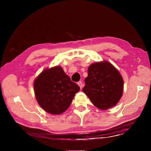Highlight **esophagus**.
Masks as SVG:
<instances>
[{"instance_id": "34e87169", "label": "esophagus", "mask_w": 151, "mask_h": 151, "mask_svg": "<svg viewBox=\"0 0 151 151\" xmlns=\"http://www.w3.org/2000/svg\"><path fill=\"white\" fill-rule=\"evenodd\" d=\"M77 84H78V86L80 87V88L82 89V88H83V83H82L81 81H79L77 83Z\"/></svg>"}]
</instances>
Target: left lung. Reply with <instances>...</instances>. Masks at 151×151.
Listing matches in <instances>:
<instances>
[{
    "mask_svg": "<svg viewBox=\"0 0 151 151\" xmlns=\"http://www.w3.org/2000/svg\"><path fill=\"white\" fill-rule=\"evenodd\" d=\"M83 92L94 106L106 110L115 106L123 91V79L111 63L103 60L93 63L88 67Z\"/></svg>",
    "mask_w": 151,
    "mask_h": 151,
    "instance_id": "8db88e82",
    "label": "left lung"
}]
</instances>
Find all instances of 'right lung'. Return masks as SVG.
<instances>
[{
    "instance_id": "add662e5",
    "label": "right lung",
    "mask_w": 151,
    "mask_h": 151,
    "mask_svg": "<svg viewBox=\"0 0 151 151\" xmlns=\"http://www.w3.org/2000/svg\"><path fill=\"white\" fill-rule=\"evenodd\" d=\"M33 87L40 106L52 115H60L65 111L80 90L62 67L58 65L41 72L35 79Z\"/></svg>"
}]
</instances>
